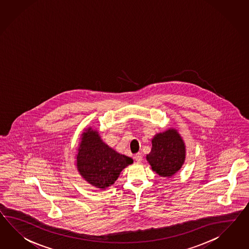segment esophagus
Segmentation results:
<instances>
[{
    "instance_id": "esophagus-1",
    "label": "esophagus",
    "mask_w": 249,
    "mask_h": 249,
    "mask_svg": "<svg viewBox=\"0 0 249 249\" xmlns=\"http://www.w3.org/2000/svg\"><path fill=\"white\" fill-rule=\"evenodd\" d=\"M134 159H135L138 163H140V162L143 160V157H142V155H141L140 153H138V154H136V155L134 156Z\"/></svg>"
}]
</instances>
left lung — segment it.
Returning a JSON list of instances; mask_svg holds the SVG:
<instances>
[{
  "mask_svg": "<svg viewBox=\"0 0 249 249\" xmlns=\"http://www.w3.org/2000/svg\"><path fill=\"white\" fill-rule=\"evenodd\" d=\"M185 143L178 130L169 127L152 139L151 151L146 160L156 174L170 178L182 168L186 158Z\"/></svg>",
  "mask_w": 249,
  "mask_h": 249,
  "instance_id": "8db88e82",
  "label": "left lung"
}]
</instances>
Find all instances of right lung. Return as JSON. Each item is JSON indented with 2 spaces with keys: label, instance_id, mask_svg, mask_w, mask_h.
Listing matches in <instances>:
<instances>
[{
  "label": "right lung",
  "instance_id": "right-lung-1",
  "mask_svg": "<svg viewBox=\"0 0 249 249\" xmlns=\"http://www.w3.org/2000/svg\"><path fill=\"white\" fill-rule=\"evenodd\" d=\"M75 158L80 176L91 186L102 190L111 186L122 170L133 163L132 158L105 144L97 129L91 127L81 134Z\"/></svg>",
  "mask_w": 249,
  "mask_h": 249
}]
</instances>
